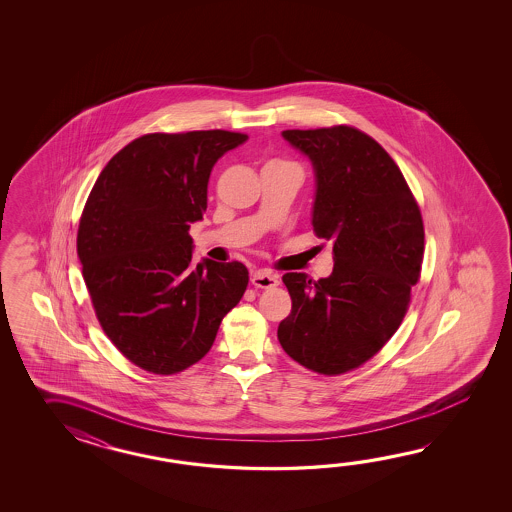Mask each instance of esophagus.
Returning <instances> with one entry per match:
<instances>
[{
	"label": "esophagus",
	"mask_w": 512,
	"mask_h": 512,
	"mask_svg": "<svg viewBox=\"0 0 512 512\" xmlns=\"http://www.w3.org/2000/svg\"><path fill=\"white\" fill-rule=\"evenodd\" d=\"M252 285L254 287H258V289H272V287H276L280 280H278V276L276 274H272V272L267 271H256L252 274Z\"/></svg>",
	"instance_id": "esophagus-1"
}]
</instances>
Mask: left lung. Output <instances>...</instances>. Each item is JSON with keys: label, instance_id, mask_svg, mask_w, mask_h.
<instances>
[{"label": "left lung", "instance_id": "obj_1", "mask_svg": "<svg viewBox=\"0 0 512 512\" xmlns=\"http://www.w3.org/2000/svg\"><path fill=\"white\" fill-rule=\"evenodd\" d=\"M315 170L313 229L333 241L335 267L313 282L283 274L293 300L283 351L322 375L359 368L403 322L423 263L425 229L410 188L381 144L351 126L285 130Z\"/></svg>", "mask_w": 512, "mask_h": 512}]
</instances>
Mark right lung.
<instances>
[{
  "mask_svg": "<svg viewBox=\"0 0 512 512\" xmlns=\"http://www.w3.org/2000/svg\"><path fill=\"white\" fill-rule=\"evenodd\" d=\"M249 137L150 133L111 157L87 197L77 252L98 322L142 370L172 375L203 359L249 283L240 261L192 265L219 157Z\"/></svg>",
  "mask_w": 512,
  "mask_h": 512,
  "instance_id": "right-lung-1",
  "label": "right lung"
}]
</instances>
